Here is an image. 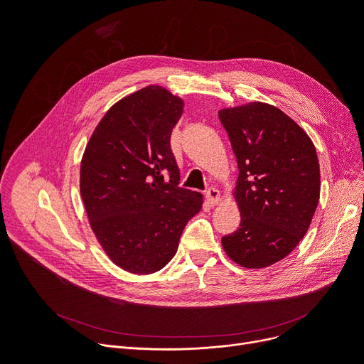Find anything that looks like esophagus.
Listing matches in <instances>:
<instances>
[{"label": "esophagus", "instance_id": "esophagus-1", "mask_svg": "<svg viewBox=\"0 0 364 364\" xmlns=\"http://www.w3.org/2000/svg\"><path fill=\"white\" fill-rule=\"evenodd\" d=\"M220 200V190L215 187H209L206 192V202L209 205H217Z\"/></svg>", "mask_w": 364, "mask_h": 364}]
</instances>
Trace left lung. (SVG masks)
<instances>
[{"label": "left lung", "mask_w": 364, "mask_h": 364, "mask_svg": "<svg viewBox=\"0 0 364 364\" xmlns=\"http://www.w3.org/2000/svg\"><path fill=\"white\" fill-rule=\"evenodd\" d=\"M239 166L240 227L221 239L224 251L247 269L291 254L307 233L320 196L313 141L274 106L250 103L220 110Z\"/></svg>", "instance_id": "obj_1"}]
</instances>
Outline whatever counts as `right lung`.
I'll list each match as a JSON object with an SVG mask.
<instances>
[{
	"instance_id": "obj_1",
	"label": "right lung",
	"mask_w": 364,
	"mask_h": 364,
	"mask_svg": "<svg viewBox=\"0 0 364 364\" xmlns=\"http://www.w3.org/2000/svg\"><path fill=\"white\" fill-rule=\"evenodd\" d=\"M183 106L162 87L134 92L105 114L84 153L81 196L91 228L129 273L164 269L203 203L200 193L180 187L171 149Z\"/></svg>"
}]
</instances>
